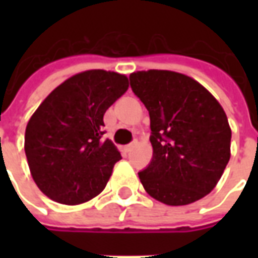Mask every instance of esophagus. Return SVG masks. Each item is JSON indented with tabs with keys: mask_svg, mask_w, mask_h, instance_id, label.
<instances>
[{
	"mask_svg": "<svg viewBox=\"0 0 258 258\" xmlns=\"http://www.w3.org/2000/svg\"><path fill=\"white\" fill-rule=\"evenodd\" d=\"M137 145V141H133V142H131V144H128V145H125L124 146V151L127 152V153H128V152H131L133 151V149H134V146Z\"/></svg>",
	"mask_w": 258,
	"mask_h": 258,
	"instance_id": "esophagus-1",
	"label": "esophagus"
}]
</instances>
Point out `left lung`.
<instances>
[{"instance_id": "8db88e82", "label": "left lung", "mask_w": 258, "mask_h": 258, "mask_svg": "<svg viewBox=\"0 0 258 258\" xmlns=\"http://www.w3.org/2000/svg\"><path fill=\"white\" fill-rule=\"evenodd\" d=\"M130 85L151 117L153 157L138 173L146 192L168 206L210 194L231 156L221 105L198 81L175 72H137Z\"/></svg>"}]
</instances>
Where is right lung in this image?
<instances>
[{
  "mask_svg": "<svg viewBox=\"0 0 258 258\" xmlns=\"http://www.w3.org/2000/svg\"><path fill=\"white\" fill-rule=\"evenodd\" d=\"M127 90L123 74L88 70L66 80L38 106L26 127L25 152L42 194L80 205L105 189L121 155L103 140V114Z\"/></svg>",
  "mask_w": 258,
  "mask_h": 258,
  "instance_id": "right-lung-1",
  "label": "right lung"
}]
</instances>
